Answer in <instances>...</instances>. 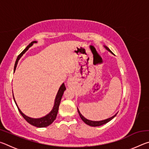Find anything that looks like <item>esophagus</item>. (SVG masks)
I'll use <instances>...</instances> for the list:
<instances>
[{
  "label": "esophagus",
  "instance_id": "obj_1",
  "mask_svg": "<svg viewBox=\"0 0 149 149\" xmlns=\"http://www.w3.org/2000/svg\"><path fill=\"white\" fill-rule=\"evenodd\" d=\"M72 82H73V79H72V77H69L68 79V80H67V84H68V86H70V85H72Z\"/></svg>",
  "mask_w": 149,
  "mask_h": 149
}]
</instances>
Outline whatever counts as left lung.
<instances>
[{"label":"left lung","mask_w":149,"mask_h":149,"mask_svg":"<svg viewBox=\"0 0 149 149\" xmlns=\"http://www.w3.org/2000/svg\"><path fill=\"white\" fill-rule=\"evenodd\" d=\"M104 47L105 49L108 50V51H109L110 52H111V53L113 54V52L109 49V48H108L107 46H105V45H104ZM77 111H78V113H79V116L81 118V119L83 121H84V122L85 123H86V124L89 125L90 126H92V127H97V126H100V125H102L105 124V123H107L108 122H110L111 120H112L113 118H114L116 116V114H118V113H116V114L113 116L110 117L109 118H107V119H106V120H100V121H92V120H89L87 119V118H85L84 116H83L81 114L80 111L79 110V109H78V108H77Z\"/></svg>","instance_id":"left-lung-1"}]
</instances>
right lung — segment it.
Here are the masks:
<instances>
[{
  "label": "right lung",
  "mask_w": 149,
  "mask_h": 149,
  "mask_svg": "<svg viewBox=\"0 0 149 149\" xmlns=\"http://www.w3.org/2000/svg\"><path fill=\"white\" fill-rule=\"evenodd\" d=\"M36 42H37V41H32L31 43H29L28 46H27L26 49H25L23 51H22L21 53L18 55V56H17V59H16V63H15L14 69V72H15V70H16L17 62H18V60L20 59V58L23 56V54L27 51V50L29 49V48L31 47L33 45L34 43H36ZM65 89H66V88H65V85L64 83H63V84L61 85V86L60 87L58 91V93H57L56 98H55V100H54L53 108H52V110L50 111L49 114H47L46 116H45L42 117V118H33L27 116H26V115H25L24 113L22 112L21 110L19 108L18 106H17V103L16 102V100H15L14 95H13V98H14V102H15V103H16V104L17 107V109H18L19 113L21 114V115L24 117V119L26 120L27 122L30 123L31 125L35 126V127H47V126L50 125L52 122H54L55 119H56V116L58 114V111L60 103V101H61L62 95H63V94H64V92L65 91Z\"/></svg>",
  "instance_id": "obj_1"
}]
</instances>
